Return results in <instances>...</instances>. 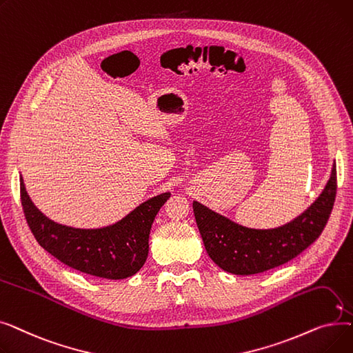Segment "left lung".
Here are the masks:
<instances>
[{
	"label": "left lung",
	"instance_id": "left-lung-1",
	"mask_svg": "<svg viewBox=\"0 0 353 353\" xmlns=\"http://www.w3.org/2000/svg\"><path fill=\"white\" fill-rule=\"evenodd\" d=\"M336 196V165L325 189L289 223L274 229H250L193 201L196 223L212 261L233 274H256L281 266L302 253L325 229Z\"/></svg>",
	"mask_w": 353,
	"mask_h": 353
}]
</instances>
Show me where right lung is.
Masks as SVG:
<instances>
[{"instance_id": "obj_1", "label": "right lung", "mask_w": 353, "mask_h": 353, "mask_svg": "<svg viewBox=\"0 0 353 353\" xmlns=\"http://www.w3.org/2000/svg\"><path fill=\"white\" fill-rule=\"evenodd\" d=\"M20 192L27 223L43 249L72 269L111 281L125 279L143 268L154 217L170 197L165 192L148 199L110 226L79 229L55 223L37 209L21 176Z\"/></svg>"}]
</instances>
